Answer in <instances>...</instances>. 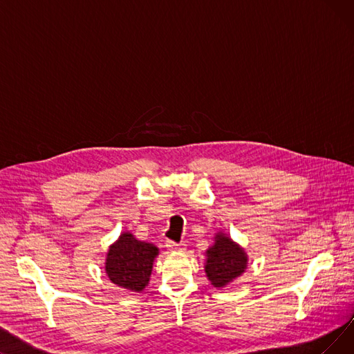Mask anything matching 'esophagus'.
I'll list each match as a JSON object with an SVG mask.
<instances>
[{
    "label": "esophagus",
    "mask_w": 354,
    "mask_h": 354,
    "mask_svg": "<svg viewBox=\"0 0 354 354\" xmlns=\"http://www.w3.org/2000/svg\"><path fill=\"white\" fill-rule=\"evenodd\" d=\"M166 247H167V250L169 251H174V252H176V251H185V244H179V243H175V241H166Z\"/></svg>",
    "instance_id": "esophagus-1"
}]
</instances>
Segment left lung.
<instances>
[{"mask_svg": "<svg viewBox=\"0 0 354 354\" xmlns=\"http://www.w3.org/2000/svg\"><path fill=\"white\" fill-rule=\"evenodd\" d=\"M205 272L214 287H224L247 268V255L225 234H216L215 244L207 251Z\"/></svg>", "mask_w": 354, "mask_h": 354, "instance_id": "obj_1", "label": "left lung"}]
</instances>
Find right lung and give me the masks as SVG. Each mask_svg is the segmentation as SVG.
<instances>
[{"label":"right lung","instance_id":"add662e5","mask_svg":"<svg viewBox=\"0 0 354 354\" xmlns=\"http://www.w3.org/2000/svg\"><path fill=\"white\" fill-rule=\"evenodd\" d=\"M158 248L143 243L132 234L123 232L110 247L106 258V272L111 283L130 291H142L152 272Z\"/></svg>","mask_w":354,"mask_h":354}]
</instances>
